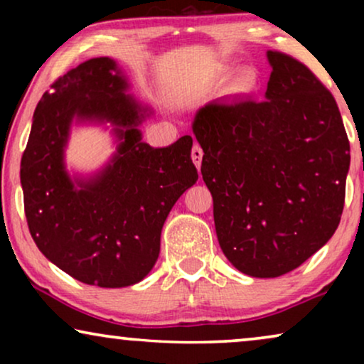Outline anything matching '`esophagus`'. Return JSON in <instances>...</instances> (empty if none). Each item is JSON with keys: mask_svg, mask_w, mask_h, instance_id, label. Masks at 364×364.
<instances>
[{"mask_svg": "<svg viewBox=\"0 0 364 364\" xmlns=\"http://www.w3.org/2000/svg\"><path fill=\"white\" fill-rule=\"evenodd\" d=\"M202 157H203L202 147L198 146V144H193V147H192V161H193V164H196L197 168H200V166H202Z\"/></svg>", "mask_w": 364, "mask_h": 364, "instance_id": "1", "label": "esophagus"}]
</instances>
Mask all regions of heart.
Listing matches in <instances>:
<instances>
[{"label": "heart", "mask_w": 364, "mask_h": 364, "mask_svg": "<svg viewBox=\"0 0 364 364\" xmlns=\"http://www.w3.org/2000/svg\"><path fill=\"white\" fill-rule=\"evenodd\" d=\"M253 87H255V81H253L250 74H240V76H237L232 82V91L235 94H240V96L250 94L253 91Z\"/></svg>", "instance_id": "heart-1"}]
</instances>
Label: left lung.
Listing matches in <instances>:
<instances>
[{"label":"left lung","mask_w":364,"mask_h":364,"mask_svg":"<svg viewBox=\"0 0 364 364\" xmlns=\"http://www.w3.org/2000/svg\"><path fill=\"white\" fill-rule=\"evenodd\" d=\"M267 56L263 101L208 102L192 126L222 252L257 278L295 270L330 240L350 168L333 94L290 54Z\"/></svg>","instance_id":"obj_1"}]
</instances>
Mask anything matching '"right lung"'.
<instances>
[{"label": "right lung", "instance_id": "add662e5", "mask_svg": "<svg viewBox=\"0 0 364 364\" xmlns=\"http://www.w3.org/2000/svg\"><path fill=\"white\" fill-rule=\"evenodd\" d=\"M109 58L68 71L43 94L21 157L24 213L34 243L76 280L101 288L141 282L156 265L164 222L178 197L197 182L192 137L154 149L137 126L147 109L126 92ZM109 120L122 141L96 178L73 183L63 171L68 126Z\"/></svg>", "mask_w": 364, "mask_h": 364}]
</instances>
